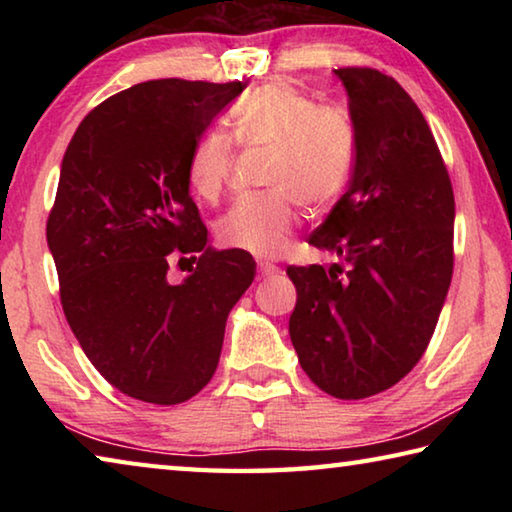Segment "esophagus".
<instances>
[{
	"mask_svg": "<svg viewBox=\"0 0 512 512\" xmlns=\"http://www.w3.org/2000/svg\"><path fill=\"white\" fill-rule=\"evenodd\" d=\"M257 271H259V275H262V277H273V275H277V273H280V268H277L275 264H268V262H259V266H257Z\"/></svg>",
	"mask_w": 512,
	"mask_h": 512,
	"instance_id": "obj_1",
	"label": "esophagus"
}]
</instances>
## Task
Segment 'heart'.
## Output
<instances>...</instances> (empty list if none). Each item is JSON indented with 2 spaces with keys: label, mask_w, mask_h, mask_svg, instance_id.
<instances>
[{
  "label": "heart",
  "mask_w": 512,
  "mask_h": 512,
  "mask_svg": "<svg viewBox=\"0 0 512 512\" xmlns=\"http://www.w3.org/2000/svg\"><path fill=\"white\" fill-rule=\"evenodd\" d=\"M230 131L241 146L271 151V192L232 205L216 221V239L255 257H280L291 246L298 205L323 212L348 185L357 155L352 117L339 106H316L289 83H266L235 103ZM232 140L221 131H205L189 151L187 183L207 203L219 201L228 185Z\"/></svg>",
  "instance_id": "heart-1"
}]
</instances>
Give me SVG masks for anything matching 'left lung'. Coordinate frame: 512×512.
I'll list each match as a JSON object with an SVG mask.
<instances>
[{
    "label": "left lung",
    "mask_w": 512,
    "mask_h": 512,
    "mask_svg": "<svg viewBox=\"0 0 512 512\" xmlns=\"http://www.w3.org/2000/svg\"><path fill=\"white\" fill-rule=\"evenodd\" d=\"M348 92L357 155L348 192L309 244L323 268L289 266L291 343L309 379L339 400L377 395L427 350L454 268V192L420 108L391 76L334 69Z\"/></svg>",
    "instance_id": "left-lung-1"
}]
</instances>
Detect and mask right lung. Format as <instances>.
I'll use <instances>...</instances> for the list:
<instances>
[{
	"label": "right lung",
	"instance_id": "obj_1",
	"mask_svg": "<svg viewBox=\"0 0 512 512\" xmlns=\"http://www.w3.org/2000/svg\"><path fill=\"white\" fill-rule=\"evenodd\" d=\"M244 88L137 83L81 121L60 164L47 244L65 318L92 366L135 400L171 406L207 386L225 320L253 284L248 253L207 248L187 183L194 142ZM176 258L193 266L171 283Z\"/></svg>",
	"mask_w": 512,
	"mask_h": 512
}]
</instances>
